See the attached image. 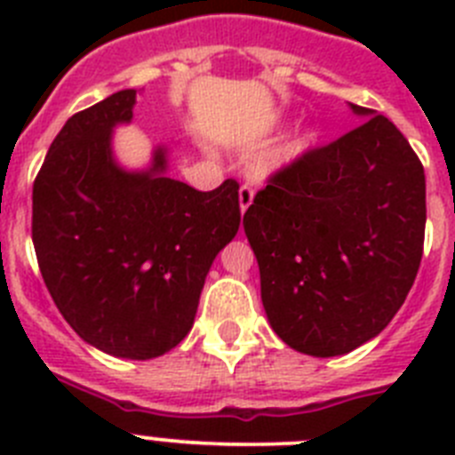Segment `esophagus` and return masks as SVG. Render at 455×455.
Here are the masks:
<instances>
[{
    "mask_svg": "<svg viewBox=\"0 0 455 455\" xmlns=\"http://www.w3.org/2000/svg\"><path fill=\"white\" fill-rule=\"evenodd\" d=\"M252 198H255V188H252L251 184H241V188H239L241 214H246V209L252 204Z\"/></svg>",
    "mask_w": 455,
    "mask_h": 455,
    "instance_id": "esophagus-1",
    "label": "esophagus"
}]
</instances>
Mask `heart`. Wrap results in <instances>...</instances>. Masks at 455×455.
I'll list each match as a JSON object with an SVG mask.
<instances>
[{
    "label": "heart",
    "instance_id": "b5f03b06",
    "mask_svg": "<svg viewBox=\"0 0 455 455\" xmlns=\"http://www.w3.org/2000/svg\"><path fill=\"white\" fill-rule=\"evenodd\" d=\"M305 143H307V136H299V139H293L291 143H289V146L280 152V159H291V156H296L300 150H303Z\"/></svg>",
    "mask_w": 455,
    "mask_h": 455
}]
</instances>
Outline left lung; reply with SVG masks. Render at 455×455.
Returning a JSON list of instances; mask_svg holds the SVG:
<instances>
[{"label":"left lung","mask_w":455,"mask_h":455,"mask_svg":"<svg viewBox=\"0 0 455 455\" xmlns=\"http://www.w3.org/2000/svg\"><path fill=\"white\" fill-rule=\"evenodd\" d=\"M277 168L243 214L262 303L277 337L307 355H344L394 319L419 271L426 180L385 116Z\"/></svg>","instance_id":"1"}]
</instances>
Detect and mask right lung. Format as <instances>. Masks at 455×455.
I'll use <instances>...</instances> for the list:
<instances>
[{
  "instance_id": "1",
  "label": "right lung",
  "mask_w": 455,
  "mask_h": 455,
  "mask_svg": "<svg viewBox=\"0 0 455 455\" xmlns=\"http://www.w3.org/2000/svg\"><path fill=\"white\" fill-rule=\"evenodd\" d=\"M136 91L72 116L34 182L31 236L56 307L100 351L150 360L191 331L209 267L241 223L239 182L196 191L111 159L114 124L132 120Z\"/></svg>"
}]
</instances>
